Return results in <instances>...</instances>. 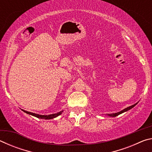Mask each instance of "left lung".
Returning <instances> with one entry per match:
<instances>
[{
	"mask_svg": "<svg viewBox=\"0 0 152 152\" xmlns=\"http://www.w3.org/2000/svg\"><path fill=\"white\" fill-rule=\"evenodd\" d=\"M137 103H138V102H137V103H135V104H133V105H132V106L129 107H127V108H125V109H123V110H121L120 112H118V113H112V114H107V115H109V116H110V117H117V116H118V115H119L121 114V113H124V112H126V111H127V110H130L131 109H132V108H133V107H134L135 106V105L137 104Z\"/></svg>",
	"mask_w": 152,
	"mask_h": 152,
	"instance_id": "8db88e82",
	"label": "left lung"
}]
</instances>
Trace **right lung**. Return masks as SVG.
Segmentation results:
<instances>
[{"label": "right lung", "instance_id": "right-lung-1", "mask_svg": "<svg viewBox=\"0 0 152 152\" xmlns=\"http://www.w3.org/2000/svg\"><path fill=\"white\" fill-rule=\"evenodd\" d=\"M22 110L25 113H26L27 114H29L32 115V116H34L37 118H39V119H53V118H56V117L59 116V115H60L61 113H62L63 110H61V111L57 113H55V114H51V115H39V114H35V113H31L29 111H26V110Z\"/></svg>", "mask_w": 152, "mask_h": 152}]
</instances>
